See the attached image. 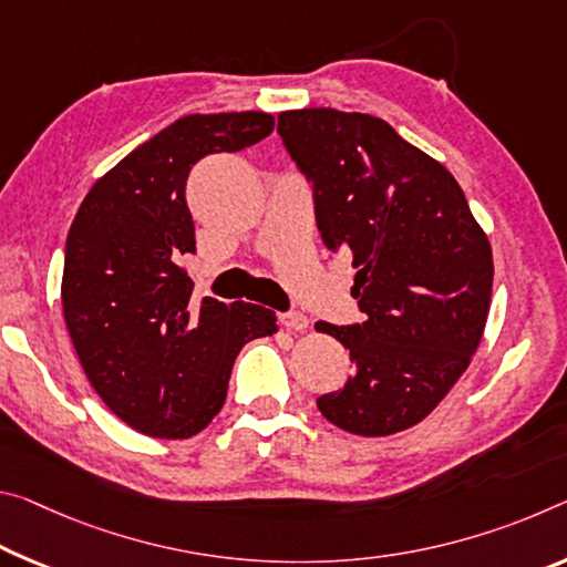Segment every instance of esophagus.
<instances>
[{
  "label": "esophagus",
  "mask_w": 567,
  "mask_h": 567,
  "mask_svg": "<svg viewBox=\"0 0 567 567\" xmlns=\"http://www.w3.org/2000/svg\"><path fill=\"white\" fill-rule=\"evenodd\" d=\"M280 322H282V326H285L287 330H295V332L308 330V326H310V320L305 318L302 312H282V316H280Z\"/></svg>",
  "instance_id": "34e87169"
}]
</instances>
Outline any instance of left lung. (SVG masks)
<instances>
[{
  "label": "left lung",
  "mask_w": 567,
  "mask_h": 567,
  "mask_svg": "<svg viewBox=\"0 0 567 567\" xmlns=\"http://www.w3.org/2000/svg\"><path fill=\"white\" fill-rule=\"evenodd\" d=\"M277 133L312 188L326 247L353 257L350 295L365 316L316 326L355 365L318 409L350 434H396L436 409L480 346L489 239L456 178L385 121L305 107L277 115Z\"/></svg>",
  "instance_id": "1"
}]
</instances>
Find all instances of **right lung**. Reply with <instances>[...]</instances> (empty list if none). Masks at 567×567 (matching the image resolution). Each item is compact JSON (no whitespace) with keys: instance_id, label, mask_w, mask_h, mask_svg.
<instances>
[{"instance_id":"1","label":"right lung","mask_w":567,"mask_h":567,"mask_svg":"<svg viewBox=\"0 0 567 567\" xmlns=\"http://www.w3.org/2000/svg\"><path fill=\"white\" fill-rule=\"evenodd\" d=\"M272 128L259 111L178 118L95 182L68 231V332L97 396L141 434H199L224 406L239 350L277 330L262 305L196 300L182 265L196 251L194 164L255 146Z\"/></svg>"}]
</instances>
